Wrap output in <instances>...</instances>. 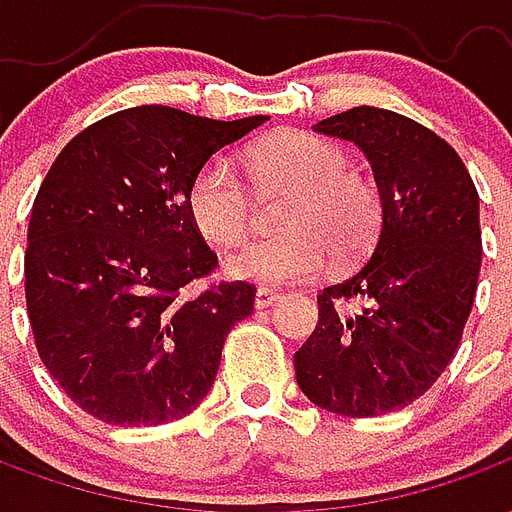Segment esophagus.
Wrapping results in <instances>:
<instances>
[{
	"mask_svg": "<svg viewBox=\"0 0 512 512\" xmlns=\"http://www.w3.org/2000/svg\"><path fill=\"white\" fill-rule=\"evenodd\" d=\"M277 299H279V296L274 293V290L260 288L255 293V310H268V307H271V304H274Z\"/></svg>",
	"mask_w": 512,
	"mask_h": 512,
	"instance_id": "obj_1",
	"label": "esophagus"
}]
</instances>
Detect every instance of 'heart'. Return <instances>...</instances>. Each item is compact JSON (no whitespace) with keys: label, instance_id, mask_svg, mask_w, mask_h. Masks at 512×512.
<instances>
[{"label":"heart","instance_id":"b5f03b06","mask_svg":"<svg viewBox=\"0 0 512 512\" xmlns=\"http://www.w3.org/2000/svg\"><path fill=\"white\" fill-rule=\"evenodd\" d=\"M249 169L260 194L290 191L282 211L285 235L230 257V277L263 288L293 285L318 277L329 252L345 263L370 246L381 222V200L373 183L351 169L345 147L285 131L249 150ZM186 208L197 233L222 249L241 246L255 227V200L224 158H211L191 178Z\"/></svg>","mask_w":512,"mask_h":512}]
</instances>
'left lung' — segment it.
Masks as SVG:
<instances>
[{
    "instance_id": "8db88e82",
    "label": "left lung",
    "mask_w": 512,
    "mask_h": 512,
    "mask_svg": "<svg viewBox=\"0 0 512 512\" xmlns=\"http://www.w3.org/2000/svg\"><path fill=\"white\" fill-rule=\"evenodd\" d=\"M315 131L365 150L381 230L370 257L318 296L296 381L318 408L378 417L425 395L461 345L483 260L480 200L461 156L411 117L356 106ZM351 300L359 311L344 310Z\"/></svg>"
}]
</instances>
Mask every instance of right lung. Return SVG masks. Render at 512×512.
<instances>
[{"label":"right lung","instance_id":"add662e5","mask_svg":"<svg viewBox=\"0 0 512 512\" xmlns=\"http://www.w3.org/2000/svg\"><path fill=\"white\" fill-rule=\"evenodd\" d=\"M266 120L134 106L84 128L51 164L29 216L27 315L40 362L90 417L164 425L211 392L255 285L186 293L219 263L186 191L216 150Z\"/></svg>","mask_w":512,"mask_h":512}]
</instances>
